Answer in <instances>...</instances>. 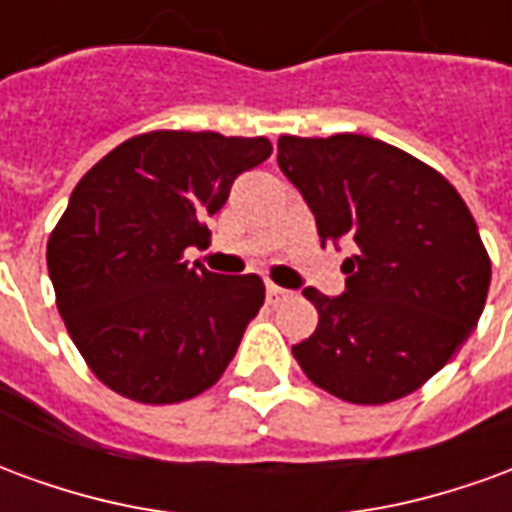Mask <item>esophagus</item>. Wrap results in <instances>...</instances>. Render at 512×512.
<instances>
[{"label": "esophagus", "instance_id": "1", "mask_svg": "<svg viewBox=\"0 0 512 512\" xmlns=\"http://www.w3.org/2000/svg\"><path fill=\"white\" fill-rule=\"evenodd\" d=\"M266 296H268V301H271V304H279L282 299H288L290 290L279 288V285H274V282H266Z\"/></svg>", "mask_w": 512, "mask_h": 512}]
</instances>
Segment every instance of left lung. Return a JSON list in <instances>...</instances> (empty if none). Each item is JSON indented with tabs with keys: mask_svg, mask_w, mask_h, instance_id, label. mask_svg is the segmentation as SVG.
Returning <instances> with one entry per match:
<instances>
[{
	"mask_svg": "<svg viewBox=\"0 0 512 512\" xmlns=\"http://www.w3.org/2000/svg\"><path fill=\"white\" fill-rule=\"evenodd\" d=\"M277 150L321 244H356L340 296L304 288L321 318L293 356L348 403L411 395L483 315L491 260L466 202L436 169L373 136H279Z\"/></svg>",
	"mask_w": 512,
	"mask_h": 512,
	"instance_id": "1",
	"label": "left lung"
}]
</instances>
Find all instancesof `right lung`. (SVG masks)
Returning a JSON list of instances; mask_svg holds the SVG:
<instances>
[{
	"instance_id": "right-lung-1",
	"label": "right lung",
	"mask_w": 512,
	"mask_h": 512,
	"mask_svg": "<svg viewBox=\"0 0 512 512\" xmlns=\"http://www.w3.org/2000/svg\"><path fill=\"white\" fill-rule=\"evenodd\" d=\"M271 156L266 136L153 131L117 145L73 189L46 263L79 354L117 395L180 403L213 386L263 307L257 274L183 260L235 178Z\"/></svg>"
}]
</instances>
